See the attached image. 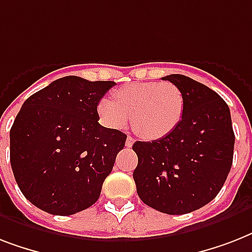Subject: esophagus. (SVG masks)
Wrapping results in <instances>:
<instances>
[{
	"label": "esophagus",
	"mask_w": 252,
	"mask_h": 252,
	"mask_svg": "<svg viewBox=\"0 0 252 252\" xmlns=\"http://www.w3.org/2000/svg\"><path fill=\"white\" fill-rule=\"evenodd\" d=\"M133 144H134V138L130 137V136H128V137H126V148H130V146L133 145Z\"/></svg>",
	"instance_id": "obj_1"
}]
</instances>
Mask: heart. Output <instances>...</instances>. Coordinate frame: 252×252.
<instances>
[{
    "instance_id": "heart-1",
    "label": "heart",
    "mask_w": 252,
    "mask_h": 252,
    "mask_svg": "<svg viewBox=\"0 0 252 252\" xmlns=\"http://www.w3.org/2000/svg\"><path fill=\"white\" fill-rule=\"evenodd\" d=\"M112 98L98 103L104 124L122 128L130 114L134 130L145 140L165 137L183 118L184 94L171 82H134L115 90Z\"/></svg>"
}]
</instances>
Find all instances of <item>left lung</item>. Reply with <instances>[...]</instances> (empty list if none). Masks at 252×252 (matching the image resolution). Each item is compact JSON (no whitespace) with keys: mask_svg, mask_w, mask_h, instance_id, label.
<instances>
[{"mask_svg":"<svg viewBox=\"0 0 252 252\" xmlns=\"http://www.w3.org/2000/svg\"><path fill=\"white\" fill-rule=\"evenodd\" d=\"M162 80L183 91V118L165 137L134 142L133 179L146 205L186 215L219 195L233 163L235 136L229 106L216 91L183 74Z\"/></svg>","mask_w":252,"mask_h":252,"instance_id":"8db88e82","label":"left lung"}]
</instances>
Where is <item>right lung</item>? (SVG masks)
<instances>
[{"instance_id": "obj_1", "label": "right lung", "mask_w": 252, "mask_h": 252, "mask_svg": "<svg viewBox=\"0 0 252 252\" xmlns=\"http://www.w3.org/2000/svg\"><path fill=\"white\" fill-rule=\"evenodd\" d=\"M115 85L66 76L23 103L10 129V163L35 207L69 216L99 199L126 140L98 123V103Z\"/></svg>"}]
</instances>
